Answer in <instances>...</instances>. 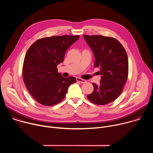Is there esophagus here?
<instances>
[{"label": "esophagus", "mask_w": 153, "mask_h": 153, "mask_svg": "<svg viewBox=\"0 0 153 153\" xmlns=\"http://www.w3.org/2000/svg\"><path fill=\"white\" fill-rule=\"evenodd\" d=\"M76 80H77V82H80V83H85V82H86V80L83 79H81V78H80V77H77V78H76Z\"/></svg>", "instance_id": "34e87169"}]
</instances>
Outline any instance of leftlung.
I'll return each instance as SVG.
<instances>
[{
	"instance_id": "8db88e82",
	"label": "left lung",
	"mask_w": 153,
	"mask_h": 153,
	"mask_svg": "<svg viewBox=\"0 0 153 153\" xmlns=\"http://www.w3.org/2000/svg\"><path fill=\"white\" fill-rule=\"evenodd\" d=\"M95 57L94 67L100 69L99 85L93 83V92L87 98L97 105H106L116 100L123 91L128 75L126 52L115 38L101 35H83Z\"/></svg>"
}]
</instances>
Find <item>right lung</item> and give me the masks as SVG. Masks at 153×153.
Instances as JSON below:
<instances>
[{
    "label": "right lung",
    "mask_w": 153,
    "mask_h": 153,
    "mask_svg": "<svg viewBox=\"0 0 153 153\" xmlns=\"http://www.w3.org/2000/svg\"><path fill=\"white\" fill-rule=\"evenodd\" d=\"M79 35L56 36L36 40L28 50L24 61L22 75L27 88L39 103L52 106L61 102L75 77L65 78L57 72L65 52L77 40Z\"/></svg>",
    "instance_id": "add662e5"
}]
</instances>
